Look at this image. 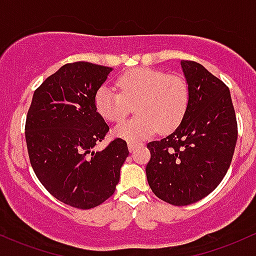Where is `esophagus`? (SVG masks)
I'll use <instances>...</instances> for the list:
<instances>
[{
    "mask_svg": "<svg viewBox=\"0 0 256 256\" xmlns=\"http://www.w3.org/2000/svg\"><path fill=\"white\" fill-rule=\"evenodd\" d=\"M138 146H141V144H140V143H134V142H128V150H130V152H134L137 147H138Z\"/></svg>",
    "mask_w": 256,
    "mask_h": 256,
    "instance_id": "esophagus-1",
    "label": "esophagus"
}]
</instances>
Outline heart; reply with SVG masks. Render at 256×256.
Wrapping results in <instances>:
<instances>
[{
  "label": "heart",
  "instance_id": "heart-1",
  "mask_svg": "<svg viewBox=\"0 0 256 256\" xmlns=\"http://www.w3.org/2000/svg\"><path fill=\"white\" fill-rule=\"evenodd\" d=\"M120 94L102 86L94 94V106L100 116L119 122L134 104L136 118L113 128L114 136L128 142H141L156 131L169 132L184 119L190 102L184 78L148 68H134L116 80Z\"/></svg>",
  "mask_w": 256,
  "mask_h": 256
}]
</instances>
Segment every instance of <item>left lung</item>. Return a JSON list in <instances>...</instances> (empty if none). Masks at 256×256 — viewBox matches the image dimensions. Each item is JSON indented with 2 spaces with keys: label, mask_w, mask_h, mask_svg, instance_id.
<instances>
[{
  "label": "left lung",
  "mask_w": 256,
  "mask_h": 256,
  "mask_svg": "<svg viewBox=\"0 0 256 256\" xmlns=\"http://www.w3.org/2000/svg\"><path fill=\"white\" fill-rule=\"evenodd\" d=\"M190 102L181 124L147 144L146 166L153 193L172 206H190L218 186L231 165L237 120L230 90L202 64L181 60Z\"/></svg>",
  "instance_id": "obj_1"
}]
</instances>
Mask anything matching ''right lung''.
I'll list each match as a JSON object with an SVG mask.
<instances>
[{
	"mask_svg": "<svg viewBox=\"0 0 256 256\" xmlns=\"http://www.w3.org/2000/svg\"><path fill=\"white\" fill-rule=\"evenodd\" d=\"M112 70L88 62L66 64L34 92L28 112L25 138L36 176L54 198L78 209L113 196L128 156L122 138L94 150L109 130L94 94Z\"/></svg>",
	"mask_w": 256,
	"mask_h": 256,
	"instance_id": "add662e5",
	"label": "right lung"
}]
</instances>
